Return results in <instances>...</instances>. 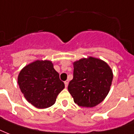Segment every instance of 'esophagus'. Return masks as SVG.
<instances>
[{
  "label": "esophagus",
  "instance_id": "esophagus-1",
  "mask_svg": "<svg viewBox=\"0 0 134 134\" xmlns=\"http://www.w3.org/2000/svg\"><path fill=\"white\" fill-rule=\"evenodd\" d=\"M68 82H68V80H66V81L64 82V84H65V87H68Z\"/></svg>",
  "mask_w": 134,
  "mask_h": 134
}]
</instances>
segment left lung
Wrapping results in <instances>:
<instances>
[{"instance_id": "left-lung-1", "label": "left lung", "mask_w": 134, "mask_h": 134, "mask_svg": "<svg viewBox=\"0 0 134 134\" xmlns=\"http://www.w3.org/2000/svg\"><path fill=\"white\" fill-rule=\"evenodd\" d=\"M73 78L68 92L79 106L92 108L104 100L113 78L111 68L104 61L89 57L73 62Z\"/></svg>"}]
</instances>
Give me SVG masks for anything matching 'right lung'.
I'll list each match as a JSON object with an SVG mask.
<instances>
[{
  "label": "right lung",
  "instance_id": "add662e5",
  "mask_svg": "<svg viewBox=\"0 0 134 134\" xmlns=\"http://www.w3.org/2000/svg\"><path fill=\"white\" fill-rule=\"evenodd\" d=\"M17 82L28 102L40 109L54 104L58 94L65 87L49 60H36L24 66L19 73Z\"/></svg>",
  "mask_w": 134,
  "mask_h": 134
}]
</instances>
